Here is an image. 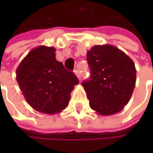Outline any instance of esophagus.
<instances>
[{"mask_svg":"<svg viewBox=\"0 0 153 153\" xmlns=\"http://www.w3.org/2000/svg\"><path fill=\"white\" fill-rule=\"evenodd\" d=\"M74 74H75L77 78L79 79V80H81V74H80V71L79 69H75L74 70Z\"/></svg>","mask_w":153,"mask_h":153,"instance_id":"34e87169","label":"esophagus"}]
</instances>
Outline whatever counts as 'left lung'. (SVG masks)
Returning a JSON list of instances; mask_svg holds the SVG:
<instances>
[{"label": "left lung", "instance_id": "8db88e82", "mask_svg": "<svg viewBox=\"0 0 153 153\" xmlns=\"http://www.w3.org/2000/svg\"><path fill=\"white\" fill-rule=\"evenodd\" d=\"M90 79L82 82L89 106L108 116L120 111L133 94L137 70L132 59L118 48L96 45L87 52Z\"/></svg>", "mask_w": 153, "mask_h": 153}]
</instances>
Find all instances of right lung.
Segmentation results:
<instances>
[{
  "mask_svg": "<svg viewBox=\"0 0 153 153\" xmlns=\"http://www.w3.org/2000/svg\"><path fill=\"white\" fill-rule=\"evenodd\" d=\"M56 48H33L16 68V81L28 105L34 110L55 114L68 105L71 92L79 83L75 74L56 58Z\"/></svg>",
  "mask_w": 153,
  "mask_h": 153,
  "instance_id": "1",
  "label": "right lung"
}]
</instances>
